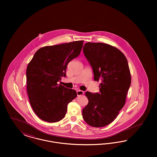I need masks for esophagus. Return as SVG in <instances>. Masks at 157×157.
I'll return each mask as SVG.
<instances>
[{
    "instance_id": "1",
    "label": "esophagus",
    "mask_w": 157,
    "mask_h": 157,
    "mask_svg": "<svg viewBox=\"0 0 157 157\" xmlns=\"http://www.w3.org/2000/svg\"><path fill=\"white\" fill-rule=\"evenodd\" d=\"M76 94H77L78 96H81V95H82L84 94V92H83V91L81 90H78L76 91Z\"/></svg>"
}]
</instances>
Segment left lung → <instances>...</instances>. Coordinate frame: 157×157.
I'll list each match as a JSON object with an SVG mask.
<instances>
[{"instance_id":"obj_1","label":"left lung","mask_w":157,"mask_h":157,"mask_svg":"<svg viewBox=\"0 0 157 157\" xmlns=\"http://www.w3.org/2000/svg\"><path fill=\"white\" fill-rule=\"evenodd\" d=\"M83 52L95 81L101 83L99 93H85L89 102L82 117L91 127H105L117 118L125 103L131 82L128 61L118 49L104 43H86Z\"/></svg>"}]
</instances>
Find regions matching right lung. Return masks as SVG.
<instances>
[{
    "label": "right lung",
    "instance_id": "1",
    "mask_svg": "<svg viewBox=\"0 0 157 157\" xmlns=\"http://www.w3.org/2000/svg\"><path fill=\"white\" fill-rule=\"evenodd\" d=\"M83 40L48 46L38 49L26 69L27 92L31 106L37 117L48 122L63 119L67 104L76 92L58 84L66 76L68 63L78 56Z\"/></svg>",
    "mask_w": 157,
    "mask_h": 157
}]
</instances>
